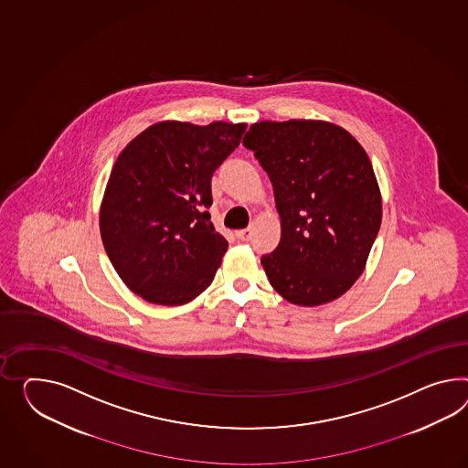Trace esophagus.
I'll use <instances>...</instances> for the list:
<instances>
[{
	"instance_id": "34e87169",
	"label": "esophagus",
	"mask_w": 468,
	"mask_h": 468,
	"mask_svg": "<svg viewBox=\"0 0 468 468\" xmlns=\"http://www.w3.org/2000/svg\"><path fill=\"white\" fill-rule=\"evenodd\" d=\"M236 238L239 240H250L251 239V229H242V230H238L236 232Z\"/></svg>"
}]
</instances>
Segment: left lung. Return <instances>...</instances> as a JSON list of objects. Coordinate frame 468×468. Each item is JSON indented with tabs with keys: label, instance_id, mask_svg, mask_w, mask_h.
<instances>
[{
	"label": "left lung",
	"instance_id": "1",
	"mask_svg": "<svg viewBox=\"0 0 468 468\" xmlns=\"http://www.w3.org/2000/svg\"><path fill=\"white\" fill-rule=\"evenodd\" d=\"M242 144L268 173L282 238L261 258L271 287L303 307L346 293L382 224L370 157L343 127L324 121L252 123Z\"/></svg>",
	"mask_w": 468,
	"mask_h": 468
}]
</instances>
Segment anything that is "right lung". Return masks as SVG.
<instances>
[{
    "mask_svg": "<svg viewBox=\"0 0 468 468\" xmlns=\"http://www.w3.org/2000/svg\"><path fill=\"white\" fill-rule=\"evenodd\" d=\"M246 127L157 122L117 157L100 207V232L133 293L157 305H183L212 283L229 244L207 210L210 183Z\"/></svg>",
    "mask_w": 468,
    "mask_h": 468,
    "instance_id": "obj_1",
    "label": "right lung"
}]
</instances>
